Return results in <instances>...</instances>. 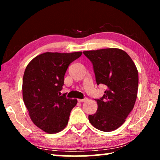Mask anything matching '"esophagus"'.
I'll list each match as a JSON object with an SVG mask.
<instances>
[{
    "mask_svg": "<svg viewBox=\"0 0 160 160\" xmlns=\"http://www.w3.org/2000/svg\"><path fill=\"white\" fill-rule=\"evenodd\" d=\"M87 100H88V98H84V99H78V101L79 102H86Z\"/></svg>",
    "mask_w": 160,
    "mask_h": 160,
    "instance_id": "1",
    "label": "esophagus"
}]
</instances>
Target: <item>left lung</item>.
I'll list each match as a JSON object with an SVG mask.
<instances>
[{
	"label": "left lung",
	"mask_w": 160,
	"mask_h": 160,
	"mask_svg": "<svg viewBox=\"0 0 160 160\" xmlns=\"http://www.w3.org/2000/svg\"><path fill=\"white\" fill-rule=\"evenodd\" d=\"M91 61L97 85L107 90L97 103V111L88 118L94 128L113 131L125 122L133 109L138 88V72L131 58L119 48L83 51Z\"/></svg>",
	"instance_id": "1"
}]
</instances>
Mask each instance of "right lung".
Returning <instances> with one entry per match:
<instances>
[{
    "label": "right lung",
    "mask_w": 160,
    "mask_h": 160,
    "mask_svg": "<svg viewBox=\"0 0 160 160\" xmlns=\"http://www.w3.org/2000/svg\"><path fill=\"white\" fill-rule=\"evenodd\" d=\"M82 52H47L32 59L26 67L22 80L23 101L37 127L47 133L62 131L68 122L77 99L61 95L64 75L69 65Z\"/></svg>",
    "instance_id": "1"
}]
</instances>
